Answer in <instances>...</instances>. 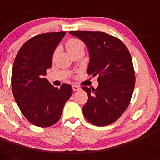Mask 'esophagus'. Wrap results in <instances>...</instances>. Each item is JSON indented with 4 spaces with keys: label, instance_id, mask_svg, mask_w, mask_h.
Segmentation results:
<instances>
[{
    "label": "esophagus",
    "instance_id": "obj_1",
    "mask_svg": "<svg viewBox=\"0 0 160 160\" xmlns=\"http://www.w3.org/2000/svg\"><path fill=\"white\" fill-rule=\"evenodd\" d=\"M80 89V88L78 87V86L77 85H72V90L73 91H78V90Z\"/></svg>",
    "mask_w": 160,
    "mask_h": 160
}]
</instances>
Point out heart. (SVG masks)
Segmentation results:
<instances>
[{
  "mask_svg": "<svg viewBox=\"0 0 160 160\" xmlns=\"http://www.w3.org/2000/svg\"><path fill=\"white\" fill-rule=\"evenodd\" d=\"M84 46V44L78 39H70L66 44V48H67L68 51H72V50L75 49V48H78V47Z\"/></svg>",
  "mask_w": 160,
  "mask_h": 160,
  "instance_id": "heart-1",
  "label": "heart"
}]
</instances>
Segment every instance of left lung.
<instances>
[{
  "instance_id": "left-lung-1",
  "label": "left lung",
  "mask_w": 160,
  "mask_h": 160,
  "mask_svg": "<svg viewBox=\"0 0 160 160\" xmlns=\"http://www.w3.org/2000/svg\"><path fill=\"white\" fill-rule=\"evenodd\" d=\"M87 46V72L98 75V87H82L88 100L82 108L85 118L97 126L116 121L127 109L133 94L135 76L128 48L117 38L101 32L70 31Z\"/></svg>"
}]
</instances>
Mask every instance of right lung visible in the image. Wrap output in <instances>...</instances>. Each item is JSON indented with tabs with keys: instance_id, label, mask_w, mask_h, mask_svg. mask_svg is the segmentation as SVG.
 <instances>
[{
	"instance_id": "1",
	"label": "right lung",
	"mask_w": 160,
	"mask_h": 160,
	"mask_svg": "<svg viewBox=\"0 0 160 160\" xmlns=\"http://www.w3.org/2000/svg\"><path fill=\"white\" fill-rule=\"evenodd\" d=\"M65 35L66 32H59L33 37L23 44L14 60V99L25 117L36 126L44 128L56 123L72 93L70 85L63 84L58 88L44 78L51 67L53 52Z\"/></svg>"
}]
</instances>
